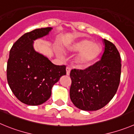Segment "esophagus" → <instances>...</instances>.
<instances>
[{"label":"esophagus","mask_w":134,"mask_h":134,"mask_svg":"<svg viewBox=\"0 0 134 134\" xmlns=\"http://www.w3.org/2000/svg\"><path fill=\"white\" fill-rule=\"evenodd\" d=\"M71 69L70 67H66V73H67V75H69L70 71H71Z\"/></svg>","instance_id":"obj_1"}]
</instances>
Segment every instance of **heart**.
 Returning a JSON list of instances; mask_svg holds the SVG:
<instances>
[{
    "mask_svg": "<svg viewBox=\"0 0 134 134\" xmlns=\"http://www.w3.org/2000/svg\"><path fill=\"white\" fill-rule=\"evenodd\" d=\"M69 50L73 52H80L77 57L78 65L85 67L92 63L100 55L101 47L99 44L93 43L88 40H82L69 47Z\"/></svg>",
    "mask_w": 134,
    "mask_h": 134,
    "instance_id": "b5f03b06",
    "label": "heart"
}]
</instances>
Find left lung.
<instances>
[{
  "label": "left lung",
  "mask_w": 134,
  "mask_h": 134,
  "mask_svg": "<svg viewBox=\"0 0 134 134\" xmlns=\"http://www.w3.org/2000/svg\"><path fill=\"white\" fill-rule=\"evenodd\" d=\"M104 53L100 60L85 70L70 73V98L77 108L94 111L103 108L112 100L120 84L121 59L116 46L103 39Z\"/></svg>",
  "instance_id": "left-lung-1"
}]
</instances>
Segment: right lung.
Wrapping results in <instances>:
<instances>
[{"label": "right lung", "instance_id": "right-lung-1", "mask_svg": "<svg viewBox=\"0 0 134 134\" xmlns=\"http://www.w3.org/2000/svg\"><path fill=\"white\" fill-rule=\"evenodd\" d=\"M52 27L38 28L21 36L12 46L7 63V81L15 97L37 106L51 97L53 85L66 75L65 65H55L34 48V41L49 34Z\"/></svg>", "mask_w": 134, "mask_h": 134}]
</instances>
